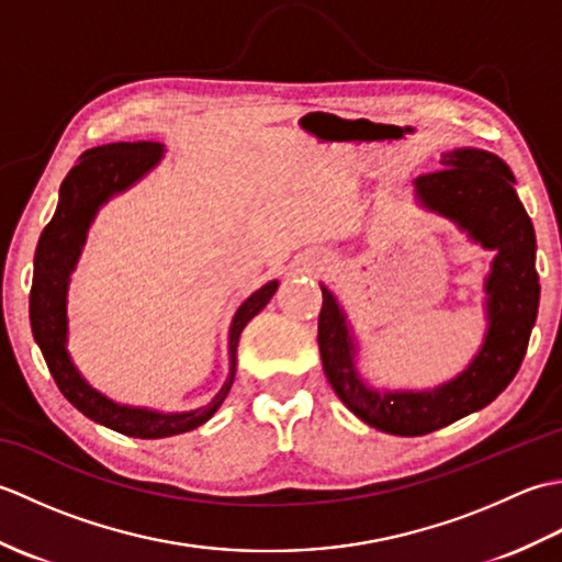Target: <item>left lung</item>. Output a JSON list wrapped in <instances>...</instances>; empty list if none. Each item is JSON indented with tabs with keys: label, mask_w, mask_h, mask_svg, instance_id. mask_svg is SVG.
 <instances>
[{
	"label": "left lung",
	"mask_w": 562,
	"mask_h": 562,
	"mask_svg": "<svg viewBox=\"0 0 562 562\" xmlns=\"http://www.w3.org/2000/svg\"><path fill=\"white\" fill-rule=\"evenodd\" d=\"M415 188L429 210L497 250L485 284L491 328L479 357L435 391L381 396L357 379L345 316L326 288L318 314L321 360L338 398L367 425L398 437L429 435L493 403L519 372L541 296L533 224L503 159L483 149H453L441 154L439 169L417 176Z\"/></svg>",
	"instance_id": "8db88e82"
}]
</instances>
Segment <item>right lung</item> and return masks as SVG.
Segmentation results:
<instances>
[{"label": "right lung", "mask_w": 562, "mask_h": 562, "mask_svg": "<svg viewBox=\"0 0 562 562\" xmlns=\"http://www.w3.org/2000/svg\"><path fill=\"white\" fill-rule=\"evenodd\" d=\"M161 157L159 142H113V145L93 147L81 154L79 164L67 173L59 188V202L53 220L41 234L38 248H35V270L31 284V328L33 338L41 345L47 369L55 379L63 396L91 420H97L115 432L139 439H159L171 435H183L190 429L207 423L217 413L222 401L229 393L236 374V345L246 324L254 318L270 296L278 290V282H268L266 288L254 292L238 306L229 333V357L232 372L224 386L210 405L193 413L161 415L142 408H127L117 405L93 391L71 364L65 350L67 338V316H65V294L69 272L75 268L77 256L87 236L89 224L113 193H121L133 186L142 173H147Z\"/></svg>", "instance_id": "1"}]
</instances>
